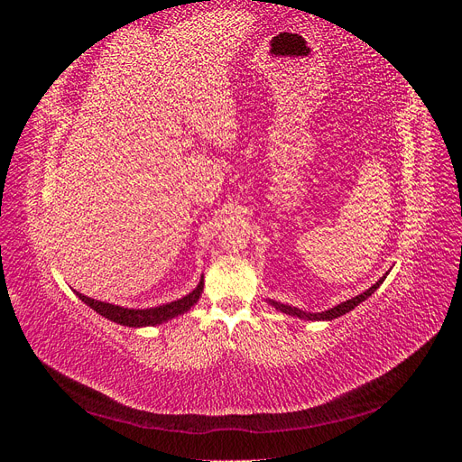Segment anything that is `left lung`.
<instances>
[{"label":"left lung","instance_id":"obj_1","mask_svg":"<svg viewBox=\"0 0 462 462\" xmlns=\"http://www.w3.org/2000/svg\"><path fill=\"white\" fill-rule=\"evenodd\" d=\"M383 279H385V275L375 285H372L368 291L362 292V295H358V297H355L351 300H346V302H341L337 306H333L331 310H326V312L312 314V312H304V310H299V309H292V306H287V304H279V302H273V300H270V302L275 306L277 310H282V312H285L289 316H297V318H304V319H333V318H339V316L346 314L348 310H353L355 306H358L362 300H366L372 295V292L383 283Z\"/></svg>","mask_w":462,"mask_h":462}]
</instances>
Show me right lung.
<instances>
[{
  "label": "right lung",
  "mask_w": 462,
  "mask_h": 462,
  "mask_svg": "<svg viewBox=\"0 0 462 462\" xmlns=\"http://www.w3.org/2000/svg\"><path fill=\"white\" fill-rule=\"evenodd\" d=\"M204 289V277L200 279L199 287L194 289L192 292H189L187 297L179 299L175 302L170 304H163V306H156V309H146V310H131V309H123V306H116V304H107L102 300H94L88 299L85 295H80L77 292L79 299L88 304L92 310H96L97 314H102L104 318L116 321V324H123V326H129V328H143V326H158L162 321L171 319L179 314H185L190 306H194L200 299V292Z\"/></svg>",
  "instance_id": "obj_1"
}]
</instances>
